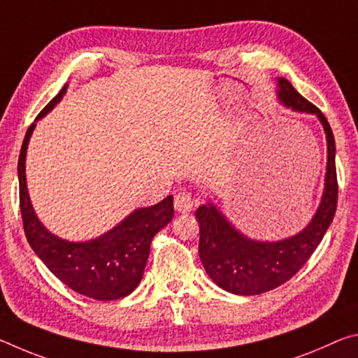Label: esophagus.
<instances>
[{
	"label": "esophagus",
	"instance_id": "obj_1",
	"mask_svg": "<svg viewBox=\"0 0 358 358\" xmlns=\"http://www.w3.org/2000/svg\"><path fill=\"white\" fill-rule=\"evenodd\" d=\"M173 207L178 211V213H189L194 207L191 194L189 192H178L173 199Z\"/></svg>",
	"mask_w": 358,
	"mask_h": 358
}]
</instances>
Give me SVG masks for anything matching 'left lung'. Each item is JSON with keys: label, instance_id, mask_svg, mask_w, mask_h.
I'll use <instances>...</instances> for the list:
<instances>
[{"label": "left lung", "instance_id": "left-lung-1", "mask_svg": "<svg viewBox=\"0 0 358 358\" xmlns=\"http://www.w3.org/2000/svg\"><path fill=\"white\" fill-rule=\"evenodd\" d=\"M278 98L284 106L295 112L316 115L324 126L327 137L325 187L311 222L301 232L280 241L248 238L210 202L197 208L196 217L201 224L199 256L203 268L221 289L238 295H259L289 281L316 251L336 211V147L329 121L286 78H278Z\"/></svg>", "mask_w": 358, "mask_h": 358}]
</instances>
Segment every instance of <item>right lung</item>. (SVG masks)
<instances>
[{"instance_id": "add662e5", "label": "right lung", "mask_w": 358, "mask_h": 358, "mask_svg": "<svg viewBox=\"0 0 358 358\" xmlns=\"http://www.w3.org/2000/svg\"><path fill=\"white\" fill-rule=\"evenodd\" d=\"M64 85L55 98L42 108L36 121L55 107L66 93ZM29 126L19 156V189L23 229L29 246L48 270L77 294L94 300H117L129 295L143 276L155 235L173 217V197L147 208H137L117 227L90 241H68L57 237L42 226L29 201L25 177V157Z\"/></svg>"}]
</instances>
